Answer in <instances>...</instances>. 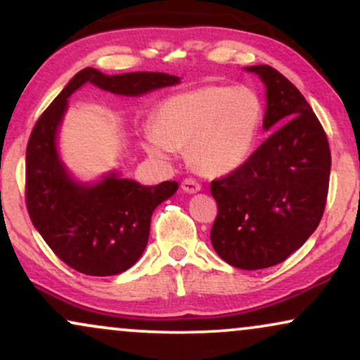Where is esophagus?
Segmentation results:
<instances>
[{
	"instance_id": "esophagus-1",
	"label": "esophagus",
	"mask_w": 360,
	"mask_h": 360,
	"mask_svg": "<svg viewBox=\"0 0 360 360\" xmlns=\"http://www.w3.org/2000/svg\"><path fill=\"white\" fill-rule=\"evenodd\" d=\"M181 188H184V191H186V193H197V191L202 190V185H200L195 179H190L188 176V179L181 181Z\"/></svg>"
}]
</instances>
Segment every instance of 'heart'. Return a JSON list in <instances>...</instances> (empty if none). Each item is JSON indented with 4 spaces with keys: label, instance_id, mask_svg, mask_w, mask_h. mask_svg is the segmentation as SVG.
I'll return each instance as SVG.
<instances>
[{
    "label": "heart",
    "instance_id": "obj_1",
    "mask_svg": "<svg viewBox=\"0 0 360 360\" xmlns=\"http://www.w3.org/2000/svg\"><path fill=\"white\" fill-rule=\"evenodd\" d=\"M261 120L263 102L255 89L208 84L162 101L153 127L143 132V146L160 158L188 146L190 160L200 172L220 175L248 158Z\"/></svg>",
    "mask_w": 360,
    "mask_h": 360
}]
</instances>
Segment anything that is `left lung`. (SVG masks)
Returning a JSON list of instances; mask_svg holds the SVG:
<instances>
[{
	"instance_id": "obj_1",
	"label": "left lung",
	"mask_w": 360,
	"mask_h": 360,
	"mask_svg": "<svg viewBox=\"0 0 360 360\" xmlns=\"http://www.w3.org/2000/svg\"><path fill=\"white\" fill-rule=\"evenodd\" d=\"M266 86L263 129L271 130L235 170L210 185L218 213L213 248L228 264L263 269L304 245L323 218L330 148L304 96L271 66H251Z\"/></svg>"
}]
</instances>
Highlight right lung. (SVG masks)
Segmentation results:
<instances>
[{
    "label": "right lung",
    "instance_id": "add662e5",
    "mask_svg": "<svg viewBox=\"0 0 360 360\" xmlns=\"http://www.w3.org/2000/svg\"><path fill=\"white\" fill-rule=\"evenodd\" d=\"M165 72L105 76L86 68L74 76L34 124L26 147V208L32 225L60 261L87 276H112L137 263L146 250L153 210L175 193L176 181L142 186L110 174L97 185L71 180L56 150V132L68 97L82 84L140 96L174 86Z\"/></svg>",
    "mask_w": 360,
    "mask_h": 360
}]
</instances>
